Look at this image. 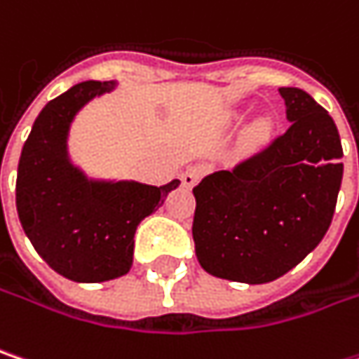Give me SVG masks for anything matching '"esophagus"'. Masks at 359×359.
<instances>
[{"label": "esophagus", "instance_id": "1", "mask_svg": "<svg viewBox=\"0 0 359 359\" xmlns=\"http://www.w3.org/2000/svg\"><path fill=\"white\" fill-rule=\"evenodd\" d=\"M207 172V166H203V164H195V166H189L184 172H182V177H180V180H182V184L187 187V189H191V187H195L197 182H199V179Z\"/></svg>", "mask_w": 359, "mask_h": 359}]
</instances>
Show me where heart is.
<instances>
[{
    "label": "heart",
    "instance_id": "b5f03b06",
    "mask_svg": "<svg viewBox=\"0 0 359 359\" xmlns=\"http://www.w3.org/2000/svg\"><path fill=\"white\" fill-rule=\"evenodd\" d=\"M254 132H256L258 140H266V137L270 136V132H272V123L264 119V121H260V123L256 126V130H254Z\"/></svg>",
    "mask_w": 359,
    "mask_h": 359
}]
</instances>
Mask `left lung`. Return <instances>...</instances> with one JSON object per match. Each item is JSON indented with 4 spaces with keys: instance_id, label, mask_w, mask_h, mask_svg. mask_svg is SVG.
Wrapping results in <instances>:
<instances>
[{
    "instance_id": "1",
    "label": "left lung",
    "mask_w": 359,
    "mask_h": 359,
    "mask_svg": "<svg viewBox=\"0 0 359 359\" xmlns=\"http://www.w3.org/2000/svg\"><path fill=\"white\" fill-rule=\"evenodd\" d=\"M290 128L193 189L195 254L205 272L245 285L280 278L327 233L341 187L335 121L303 89L280 87Z\"/></svg>"
}]
</instances>
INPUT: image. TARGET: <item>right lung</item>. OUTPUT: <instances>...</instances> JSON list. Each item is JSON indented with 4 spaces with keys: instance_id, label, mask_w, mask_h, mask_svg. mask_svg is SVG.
Masks as SVG:
<instances>
[{
    "instance_id": "right-lung-1",
    "label": "right lung",
    "mask_w": 359,
    "mask_h": 359,
    "mask_svg": "<svg viewBox=\"0 0 359 359\" xmlns=\"http://www.w3.org/2000/svg\"><path fill=\"white\" fill-rule=\"evenodd\" d=\"M116 85L85 81L46 103L18 164L20 223L40 258L74 283H105L128 274L137 225L180 184L91 179L71 160L69 132L74 117Z\"/></svg>"
}]
</instances>
